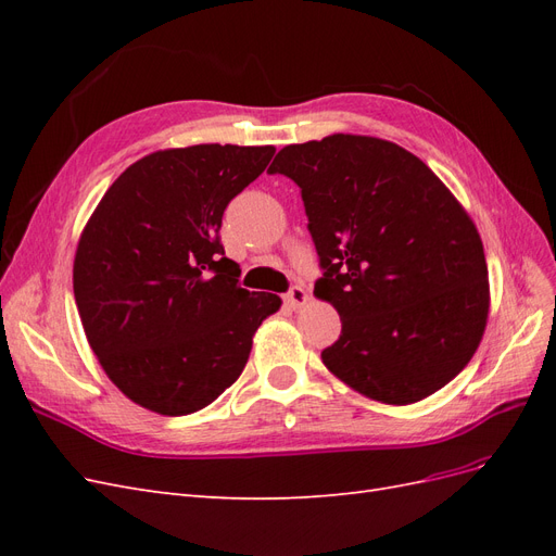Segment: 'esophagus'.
Masks as SVG:
<instances>
[{"label": "esophagus", "instance_id": "obj_1", "mask_svg": "<svg viewBox=\"0 0 556 556\" xmlns=\"http://www.w3.org/2000/svg\"><path fill=\"white\" fill-rule=\"evenodd\" d=\"M306 301H308V294L304 288H301V285H292L288 294H285V304H288L290 308H301Z\"/></svg>", "mask_w": 556, "mask_h": 556}]
</instances>
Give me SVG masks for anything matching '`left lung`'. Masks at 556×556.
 <instances>
[{"label": "left lung", "instance_id": "8db88e82", "mask_svg": "<svg viewBox=\"0 0 556 556\" xmlns=\"http://www.w3.org/2000/svg\"><path fill=\"white\" fill-rule=\"evenodd\" d=\"M268 174L299 185L323 268L315 296L341 315L325 366L396 406L439 392L490 313L482 241L459 201L408 150L352 134L285 146Z\"/></svg>", "mask_w": 556, "mask_h": 556}]
</instances>
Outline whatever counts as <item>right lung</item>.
Here are the masks:
<instances>
[{"mask_svg":"<svg viewBox=\"0 0 556 556\" xmlns=\"http://www.w3.org/2000/svg\"><path fill=\"white\" fill-rule=\"evenodd\" d=\"M274 146L160 150L117 176L83 229L74 296L99 364L125 396L160 415L206 408L237 380L252 333L280 308L248 292L220 241L229 201Z\"/></svg>","mask_w":556,"mask_h":556,"instance_id":"right-lung-1","label":"right lung"}]
</instances>
